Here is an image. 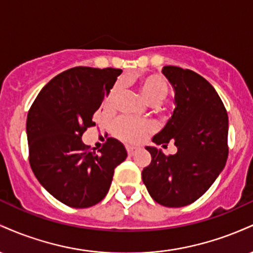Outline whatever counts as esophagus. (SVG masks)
Returning a JSON list of instances; mask_svg holds the SVG:
<instances>
[{
    "mask_svg": "<svg viewBox=\"0 0 253 253\" xmlns=\"http://www.w3.org/2000/svg\"><path fill=\"white\" fill-rule=\"evenodd\" d=\"M126 150H127V153H128L129 156H133L139 149H138V147H134V146H126Z\"/></svg>",
    "mask_w": 253,
    "mask_h": 253,
    "instance_id": "obj_1",
    "label": "esophagus"
}]
</instances>
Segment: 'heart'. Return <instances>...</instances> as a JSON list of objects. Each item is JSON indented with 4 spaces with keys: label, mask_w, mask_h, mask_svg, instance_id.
Listing matches in <instances>:
<instances>
[{
    "label": "heart",
    "mask_w": 253,
    "mask_h": 253,
    "mask_svg": "<svg viewBox=\"0 0 253 253\" xmlns=\"http://www.w3.org/2000/svg\"><path fill=\"white\" fill-rule=\"evenodd\" d=\"M140 92L143 94L145 100L151 104H159L162 103L169 94V86L165 82L163 77L158 75H149L144 77L139 84ZM121 90L120 84H117L110 91L108 98H107V106H112L114 103L115 98L119 95ZM153 128L152 124L149 121H135L132 119H120L115 123L113 130L115 135L123 139L128 143H139L145 138L147 133L151 132Z\"/></svg>",
    "instance_id": "heart-1"
}]
</instances>
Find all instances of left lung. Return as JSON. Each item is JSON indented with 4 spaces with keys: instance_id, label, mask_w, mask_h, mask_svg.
<instances>
[{
    "instance_id": "left-lung-1",
    "label": "left lung",
    "mask_w": 253,
    "mask_h": 253,
    "mask_svg": "<svg viewBox=\"0 0 253 253\" xmlns=\"http://www.w3.org/2000/svg\"><path fill=\"white\" fill-rule=\"evenodd\" d=\"M163 75L175 92V109L153 136L157 145L173 141L175 155L146 146L151 163L141 177L159 205L184 207L200 199L215 182L228 156V117L221 98L202 76L178 66H164Z\"/></svg>"
}]
</instances>
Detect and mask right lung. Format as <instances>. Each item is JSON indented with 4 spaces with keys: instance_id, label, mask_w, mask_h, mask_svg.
Here are the masks:
<instances>
[{
    "instance_id": "obj_1",
    "label": "right lung",
    "mask_w": 253,
    "mask_h": 253,
    "mask_svg": "<svg viewBox=\"0 0 253 253\" xmlns=\"http://www.w3.org/2000/svg\"><path fill=\"white\" fill-rule=\"evenodd\" d=\"M120 69L72 68L46 84L32 104L26 133L30 164L40 184L64 205L88 208L102 201L114 169L126 159L114 138L90 152L82 135L108 96Z\"/></svg>"
}]
</instances>
